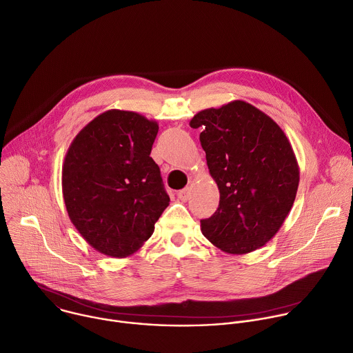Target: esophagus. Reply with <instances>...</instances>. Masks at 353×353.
I'll return each instance as SVG.
<instances>
[{
	"instance_id": "obj_1",
	"label": "esophagus",
	"mask_w": 353,
	"mask_h": 353,
	"mask_svg": "<svg viewBox=\"0 0 353 353\" xmlns=\"http://www.w3.org/2000/svg\"><path fill=\"white\" fill-rule=\"evenodd\" d=\"M176 196H178V199H179L181 201H188L189 197H190V189H189V188H185V189L179 190V192L176 193Z\"/></svg>"
}]
</instances>
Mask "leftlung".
Masks as SVG:
<instances>
[{"label":"left lung","mask_w":353,"mask_h":353,"mask_svg":"<svg viewBox=\"0 0 353 353\" xmlns=\"http://www.w3.org/2000/svg\"><path fill=\"white\" fill-rule=\"evenodd\" d=\"M210 175L219 189V205L201 219L203 234L228 254H247L265 245L281 228L294 204L299 167L283 130L244 101L199 112Z\"/></svg>","instance_id":"1"}]
</instances>
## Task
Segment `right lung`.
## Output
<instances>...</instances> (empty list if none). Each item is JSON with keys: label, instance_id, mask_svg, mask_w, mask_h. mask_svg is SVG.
<instances>
[{"label": "right lung", "instance_id": "obj_1", "mask_svg": "<svg viewBox=\"0 0 353 353\" xmlns=\"http://www.w3.org/2000/svg\"><path fill=\"white\" fill-rule=\"evenodd\" d=\"M157 132L156 121L112 109L90 121L68 149L62 192L69 218L108 256L134 255L170 204L150 157Z\"/></svg>", "mask_w": 353, "mask_h": 353}]
</instances>
